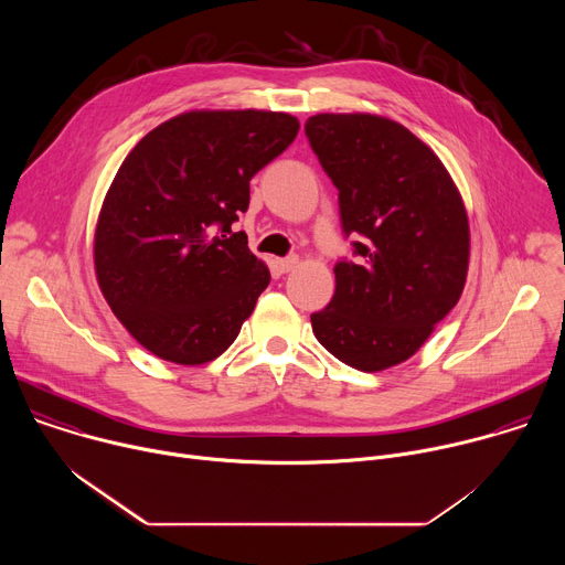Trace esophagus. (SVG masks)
Returning a JSON list of instances; mask_svg holds the SVG:
<instances>
[{"mask_svg":"<svg viewBox=\"0 0 565 565\" xmlns=\"http://www.w3.org/2000/svg\"><path fill=\"white\" fill-rule=\"evenodd\" d=\"M297 264H299V259H297V257L275 259V268H277L279 273H290V270H295V268H297Z\"/></svg>","mask_w":565,"mask_h":565,"instance_id":"esophagus-1","label":"esophagus"}]
</instances>
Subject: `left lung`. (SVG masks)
Masks as SVG:
<instances>
[{
  "mask_svg": "<svg viewBox=\"0 0 565 565\" xmlns=\"http://www.w3.org/2000/svg\"><path fill=\"white\" fill-rule=\"evenodd\" d=\"M306 136L340 190L358 264L338 262L312 333L340 362L375 373L409 360L458 303L469 268L465 201L436 151L377 114H317Z\"/></svg>",
  "mask_w": 565,
  "mask_h": 565,
  "instance_id": "left-lung-1",
  "label": "left lung"
}]
</instances>
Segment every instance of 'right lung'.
I'll return each instance as SVG.
<instances>
[{"label":"right lung","mask_w":565,"mask_h":565,"mask_svg":"<svg viewBox=\"0 0 565 565\" xmlns=\"http://www.w3.org/2000/svg\"><path fill=\"white\" fill-rule=\"evenodd\" d=\"M297 131L284 111L192 109L122 160L98 214L94 268L120 324L156 358L212 362L253 315L270 270L230 225L248 210L250 179Z\"/></svg>","instance_id":"right-lung-1"}]
</instances>
